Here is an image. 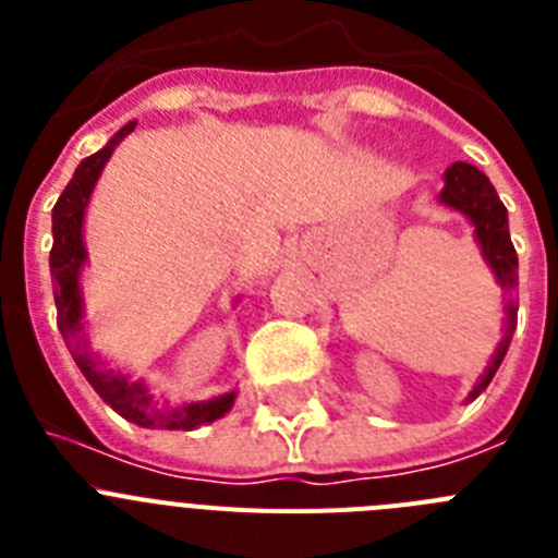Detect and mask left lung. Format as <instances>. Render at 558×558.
I'll use <instances>...</instances> for the list:
<instances>
[{
  "instance_id": "1",
  "label": "left lung",
  "mask_w": 558,
  "mask_h": 558,
  "mask_svg": "<svg viewBox=\"0 0 558 558\" xmlns=\"http://www.w3.org/2000/svg\"><path fill=\"white\" fill-rule=\"evenodd\" d=\"M438 204H445L452 211H461L463 218L470 220L472 229H475V243L481 245V254L492 274H495V282L506 293H511L517 288V265L520 263H517V251L509 234V211L502 206L492 181L477 167L466 165V161H456L445 170V186L438 192ZM502 302H506V332H502L500 343L492 354L489 366L483 368L475 388L470 391V402L477 393L486 391V386L500 368L502 357L509 352L511 335H514L517 327V304L511 299H502Z\"/></svg>"
}]
</instances>
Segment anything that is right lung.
<instances>
[{
  "label": "right lung",
  "instance_id": "right-lung-1",
  "mask_svg": "<svg viewBox=\"0 0 558 558\" xmlns=\"http://www.w3.org/2000/svg\"><path fill=\"white\" fill-rule=\"evenodd\" d=\"M136 128V122H128L125 128L113 133L106 147L92 153L88 159L77 165L75 175L61 192L58 204L52 206V251H49V274H52V290H56L58 307V329H61L66 349L75 357L77 368L88 379V386L95 388L106 405L120 413L122 418L140 427H161V430H195L201 425H211L215 418L226 416L234 405L236 391H226L220 397L204 399V402H186V405H170L161 402L145 386V379H133L128 374L108 368L88 349L86 338V307H83L81 274L88 263L86 243H83V220H86L88 201L95 192L97 179L106 170V161L117 150L128 133Z\"/></svg>",
  "mask_w": 558,
  "mask_h": 558
}]
</instances>
